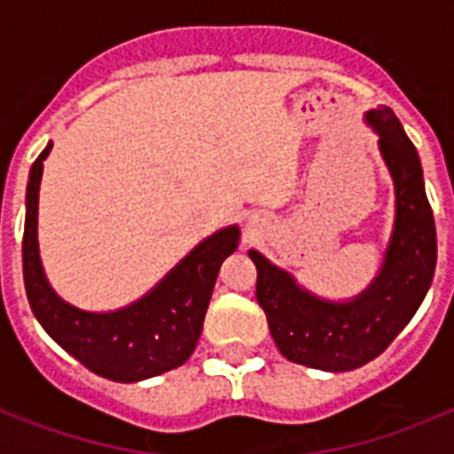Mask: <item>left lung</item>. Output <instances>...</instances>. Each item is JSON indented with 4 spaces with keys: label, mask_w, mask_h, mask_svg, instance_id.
Listing matches in <instances>:
<instances>
[{
    "label": "left lung",
    "mask_w": 454,
    "mask_h": 454,
    "mask_svg": "<svg viewBox=\"0 0 454 454\" xmlns=\"http://www.w3.org/2000/svg\"><path fill=\"white\" fill-rule=\"evenodd\" d=\"M395 184V231L380 278L356 301L330 303L299 290L285 270L259 252L256 301L285 358L299 365L346 372L374 360L410 323L436 270V223L424 192L415 145L391 108L367 113Z\"/></svg>",
    "instance_id": "8db88e82"
}]
</instances>
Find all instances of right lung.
I'll return each instance as SVG.
<instances>
[{
  "instance_id": "1",
  "label": "right lung",
  "mask_w": 454,
  "mask_h": 454,
  "mask_svg": "<svg viewBox=\"0 0 454 454\" xmlns=\"http://www.w3.org/2000/svg\"><path fill=\"white\" fill-rule=\"evenodd\" d=\"M51 144L30 169L25 200L23 280L32 313L56 344L98 377L141 381L184 365L195 351L214 283L240 231H219L200 242L155 290L115 313H87L60 301L49 287L37 252V198L44 160Z\"/></svg>"
}]
</instances>
